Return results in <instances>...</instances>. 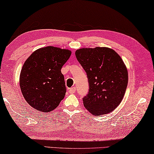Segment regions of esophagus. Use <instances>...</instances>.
<instances>
[{
  "label": "esophagus",
  "mask_w": 154,
  "mask_h": 154,
  "mask_svg": "<svg viewBox=\"0 0 154 154\" xmlns=\"http://www.w3.org/2000/svg\"><path fill=\"white\" fill-rule=\"evenodd\" d=\"M75 90H76L75 88H71L68 89V92H69V93H70V94H73V93H75Z\"/></svg>",
  "instance_id": "1"
}]
</instances>
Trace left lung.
<instances>
[{"label":"left lung","instance_id":"8db88e82","mask_svg":"<svg viewBox=\"0 0 154 154\" xmlns=\"http://www.w3.org/2000/svg\"><path fill=\"white\" fill-rule=\"evenodd\" d=\"M75 55L89 82L84 107L94 116L110 113L121 103L128 86V72L123 60L108 47L79 48Z\"/></svg>","mask_w":154,"mask_h":154}]
</instances>
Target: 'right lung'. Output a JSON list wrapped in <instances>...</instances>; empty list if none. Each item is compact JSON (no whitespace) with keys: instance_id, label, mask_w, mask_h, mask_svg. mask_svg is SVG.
<instances>
[{"instance_id":"right-lung-1","label":"right lung","mask_w":154,"mask_h":154,"mask_svg":"<svg viewBox=\"0 0 154 154\" xmlns=\"http://www.w3.org/2000/svg\"><path fill=\"white\" fill-rule=\"evenodd\" d=\"M71 51L49 46L34 51L26 60L20 75V87L25 101L34 109L49 112L59 106L66 88L61 68Z\"/></svg>"}]
</instances>
